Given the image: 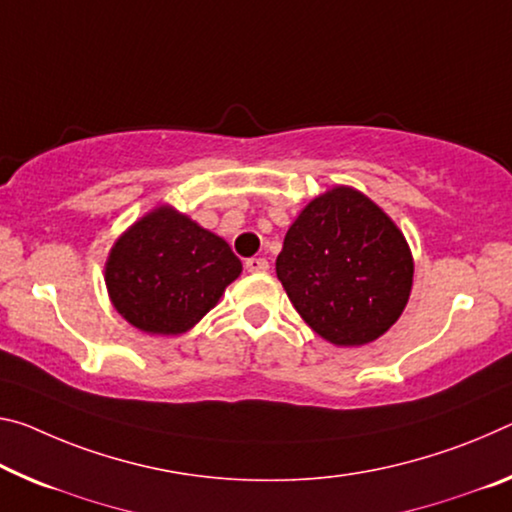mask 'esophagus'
<instances>
[{
	"label": "esophagus",
	"mask_w": 512,
	"mask_h": 512,
	"mask_svg": "<svg viewBox=\"0 0 512 512\" xmlns=\"http://www.w3.org/2000/svg\"><path fill=\"white\" fill-rule=\"evenodd\" d=\"M246 271L248 273H266L269 271V262H266L264 257H250L246 259Z\"/></svg>",
	"instance_id": "1"
}]
</instances>
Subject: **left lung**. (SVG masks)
<instances>
[{
	"instance_id": "obj_1",
	"label": "left lung",
	"mask_w": 512,
	"mask_h": 512,
	"mask_svg": "<svg viewBox=\"0 0 512 512\" xmlns=\"http://www.w3.org/2000/svg\"><path fill=\"white\" fill-rule=\"evenodd\" d=\"M275 273L316 335L335 346H364L399 321L415 259L403 232L376 202L339 184L296 216Z\"/></svg>"
}]
</instances>
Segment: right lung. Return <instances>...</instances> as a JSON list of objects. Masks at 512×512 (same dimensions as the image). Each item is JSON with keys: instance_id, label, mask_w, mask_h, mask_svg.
<instances>
[{"instance_id": "right-lung-1", "label": "right lung", "mask_w": 512, "mask_h": 512, "mask_svg": "<svg viewBox=\"0 0 512 512\" xmlns=\"http://www.w3.org/2000/svg\"><path fill=\"white\" fill-rule=\"evenodd\" d=\"M241 275L227 241L159 205L120 234L104 264L111 305L148 335H184Z\"/></svg>"}]
</instances>
